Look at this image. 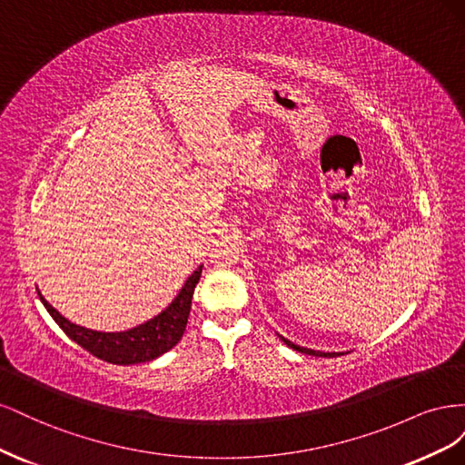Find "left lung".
<instances>
[{
	"label": "left lung",
	"instance_id": "1",
	"mask_svg": "<svg viewBox=\"0 0 465 465\" xmlns=\"http://www.w3.org/2000/svg\"><path fill=\"white\" fill-rule=\"evenodd\" d=\"M279 335V333H277ZM279 340L283 341L287 347L299 351V353H304V355H314V357H337V355H343V353H323V351H314V349H308V347H301V345H294L292 341L285 340L283 335H279Z\"/></svg>",
	"mask_w": 465,
	"mask_h": 465
}]
</instances>
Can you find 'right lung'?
I'll use <instances>...</instances> for the list:
<instances>
[{
	"label": "right lung",
	"instance_id": "1",
	"mask_svg": "<svg viewBox=\"0 0 465 465\" xmlns=\"http://www.w3.org/2000/svg\"><path fill=\"white\" fill-rule=\"evenodd\" d=\"M202 267L195 270L188 279L184 287L174 297V301L168 304L161 314L147 320L145 323L125 330V331H96L77 326V323L64 318L55 308L42 297L38 291V297L45 304L54 322L67 333V337L87 349L91 355L103 359L112 364H137L147 362L161 357L166 351H171L186 331V323L192 308L193 289L198 285L202 277Z\"/></svg>",
	"mask_w": 465,
	"mask_h": 465
}]
</instances>
